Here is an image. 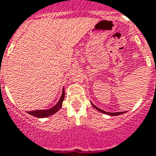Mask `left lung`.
Here are the masks:
<instances>
[{"mask_svg":"<svg viewBox=\"0 0 156 156\" xmlns=\"http://www.w3.org/2000/svg\"><path fill=\"white\" fill-rule=\"evenodd\" d=\"M91 105H93V107L95 108L96 110L98 111H100V112H101V113H103V114H105V115H121L123 114V112H114V113H111V112H106V111H103V110H101V109H100V108H98L97 106H95V105L93 104V103H91Z\"/></svg>","mask_w":156,"mask_h":156,"instance_id":"8db88e82","label":"left lung"}]
</instances>
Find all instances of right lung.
<instances>
[{
    "mask_svg": "<svg viewBox=\"0 0 156 156\" xmlns=\"http://www.w3.org/2000/svg\"><path fill=\"white\" fill-rule=\"evenodd\" d=\"M65 98V90L64 88H63V90H62V94H61V96L59 101L56 103V105H55L53 107H51V109H47V110H36V111H28L27 113L28 114L31 115L33 116H36L37 118H45V117H48L50 115H54L55 113H56L61 107L62 106V102L64 101Z\"/></svg>",
    "mask_w": 156,
    "mask_h": 156,
    "instance_id": "right-lung-1",
    "label": "right lung"
}]
</instances>
